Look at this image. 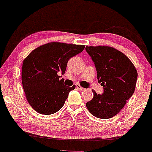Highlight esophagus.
Masks as SVG:
<instances>
[{
    "label": "esophagus",
    "mask_w": 152,
    "mask_h": 152,
    "mask_svg": "<svg viewBox=\"0 0 152 152\" xmlns=\"http://www.w3.org/2000/svg\"><path fill=\"white\" fill-rule=\"evenodd\" d=\"M76 89H78V90H81V91H83V90H85V88H83V87H82L81 86H80V85H78V84H76Z\"/></svg>",
    "instance_id": "esophagus-1"
}]
</instances>
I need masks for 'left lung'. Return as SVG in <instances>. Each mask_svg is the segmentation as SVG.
I'll return each mask as SVG.
<instances>
[{"label":"left lung","mask_w":152,"mask_h":152,"mask_svg":"<svg viewBox=\"0 0 152 152\" xmlns=\"http://www.w3.org/2000/svg\"><path fill=\"white\" fill-rule=\"evenodd\" d=\"M94 63L97 79L104 87V94H97L86 104L94 116L108 119L125 106L135 90L137 71L130 59L120 50L108 46H86Z\"/></svg>","instance_id":"obj_1"}]
</instances>
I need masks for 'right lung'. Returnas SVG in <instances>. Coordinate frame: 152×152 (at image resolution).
Here are the masks:
<instances>
[{
	"mask_svg": "<svg viewBox=\"0 0 152 152\" xmlns=\"http://www.w3.org/2000/svg\"><path fill=\"white\" fill-rule=\"evenodd\" d=\"M85 47V45L50 42L35 48L24 59L22 87L28 103L37 113L50 115L63 107L75 85H64V80H60L59 75L65 74L69 59L81 53Z\"/></svg>",
	"mask_w": 152,
	"mask_h": 152,
	"instance_id": "right-lung-1",
	"label": "right lung"
}]
</instances>
